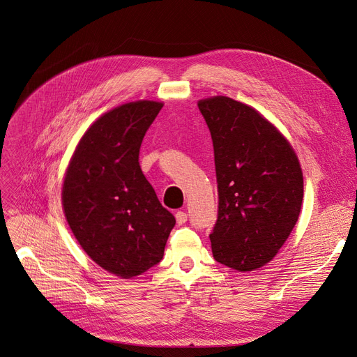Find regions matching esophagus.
Here are the masks:
<instances>
[{
    "label": "esophagus",
    "instance_id": "34e87169",
    "mask_svg": "<svg viewBox=\"0 0 357 357\" xmlns=\"http://www.w3.org/2000/svg\"><path fill=\"white\" fill-rule=\"evenodd\" d=\"M175 219H176L178 225H183L185 222L188 220V215H187V213H185V211H176Z\"/></svg>",
    "mask_w": 357,
    "mask_h": 357
}]
</instances>
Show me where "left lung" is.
Segmentation results:
<instances>
[{
	"instance_id": "1",
	"label": "left lung",
	"mask_w": 357,
	"mask_h": 357,
	"mask_svg": "<svg viewBox=\"0 0 357 357\" xmlns=\"http://www.w3.org/2000/svg\"><path fill=\"white\" fill-rule=\"evenodd\" d=\"M214 147L219 215L213 257L236 271L266 266L296 225L303 199L298 154L274 123L227 96L198 100Z\"/></svg>"
}]
</instances>
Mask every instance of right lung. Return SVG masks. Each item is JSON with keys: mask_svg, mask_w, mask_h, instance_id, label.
<instances>
[{"mask_svg": "<svg viewBox=\"0 0 357 357\" xmlns=\"http://www.w3.org/2000/svg\"><path fill=\"white\" fill-rule=\"evenodd\" d=\"M163 107L123 103L99 116L77 144L63 181V210L74 238L99 267L132 278L156 266L175 217L138 163L142 142Z\"/></svg>", "mask_w": 357, "mask_h": 357, "instance_id": "obj_1", "label": "right lung"}]
</instances>
